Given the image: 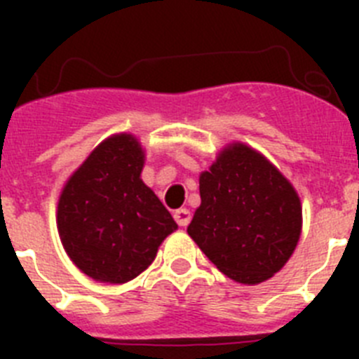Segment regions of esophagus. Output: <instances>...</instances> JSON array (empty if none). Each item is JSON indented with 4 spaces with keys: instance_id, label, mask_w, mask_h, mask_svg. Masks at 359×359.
Listing matches in <instances>:
<instances>
[{
    "instance_id": "1",
    "label": "esophagus",
    "mask_w": 359,
    "mask_h": 359,
    "mask_svg": "<svg viewBox=\"0 0 359 359\" xmlns=\"http://www.w3.org/2000/svg\"><path fill=\"white\" fill-rule=\"evenodd\" d=\"M190 210L189 208H180V210L174 212V219H176V223L180 224V226H187V224L190 223Z\"/></svg>"
}]
</instances>
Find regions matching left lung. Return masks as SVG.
Here are the masks:
<instances>
[{"mask_svg": "<svg viewBox=\"0 0 359 359\" xmlns=\"http://www.w3.org/2000/svg\"><path fill=\"white\" fill-rule=\"evenodd\" d=\"M189 236L231 280L259 284L290 261L302 231L297 190L261 152L231 144L199 176Z\"/></svg>", "mask_w": 359, "mask_h": 359, "instance_id": "left-lung-1", "label": "left lung"}]
</instances>
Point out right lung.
<instances>
[{
    "mask_svg": "<svg viewBox=\"0 0 359 359\" xmlns=\"http://www.w3.org/2000/svg\"><path fill=\"white\" fill-rule=\"evenodd\" d=\"M145 154L133 135H113L69 176L57 205V230L82 273L123 284L147 269L177 228L142 182Z\"/></svg>",
    "mask_w": 359,
    "mask_h": 359,
    "instance_id": "1",
    "label": "right lung"
}]
</instances>
